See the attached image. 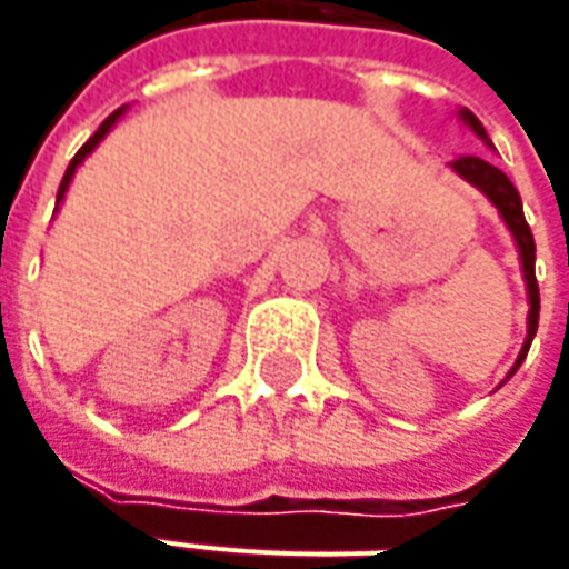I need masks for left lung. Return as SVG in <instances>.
<instances>
[{"instance_id":"obj_1","label":"left lung","mask_w":569,"mask_h":569,"mask_svg":"<svg viewBox=\"0 0 569 569\" xmlns=\"http://www.w3.org/2000/svg\"><path fill=\"white\" fill-rule=\"evenodd\" d=\"M466 126L475 129V136H481L485 142H488V132H485V126L475 120V113L469 110H462L459 113ZM491 144V142H488ZM452 170L462 177V180H469L471 187H478L488 199H491L497 211L503 214V221H507V228L513 230L516 237V247H519V259H522V274H526V288H529V339L522 345V355H519V361L516 367L526 361V355H529V345L536 339V329H538V307H541V300H538V281H536V240H532V230L526 224V214H522V199H519V192L510 183V177L500 170V167L488 164L485 158H459V161H452ZM513 367V370H516Z\"/></svg>"}]
</instances>
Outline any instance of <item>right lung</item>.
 Listing matches in <instances>:
<instances>
[{
	"label": "right lung",
	"instance_id": "add662e5",
	"mask_svg": "<svg viewBox=\"0 0 569 569\" xmlns=\"http://www.w3.org/2000/svg\"><path fill=\"white\" fill-rule=\"evenodd\" d=\"M120 113H122V107H120V110H113V113H110L107 120L100 122L98 132H94V136H91L88 142L78 148V154H76V158H72V161H69V167H66V177H62V183H59V192H56V202H62V196H66V189H69V180L76 177V167L81 164V161H84V158H88V154H91L94 148H98L100 139H103V136H107V132L113 129V122L120 120Z\"/></svg>",
	"mask_w": 569,
	"mask_h": 569
}]
</instances>
